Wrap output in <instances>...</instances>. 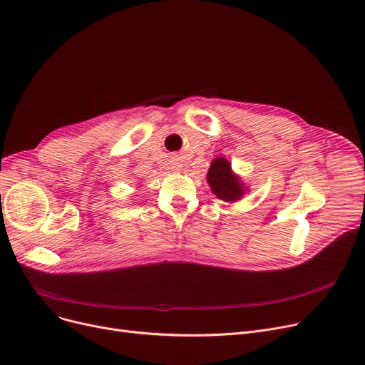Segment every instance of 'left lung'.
<instances>
[{"instance_id": "1", "label": "left lung", "mask_w": 365, "mask_h": 365, "mask_svg": "<svg viewBox=\"0 0 365 365\" xmlns=\"http://www.w3.org/2000/svg\"><path fill=\"white\" fill-rule=\"evenodd\" d=\"M207 182L210 184L211 192L225 202H237L249 192L240 175L232 170L229 160L225 157H215L207 173Z\"/></svg>"}]
</instances>
